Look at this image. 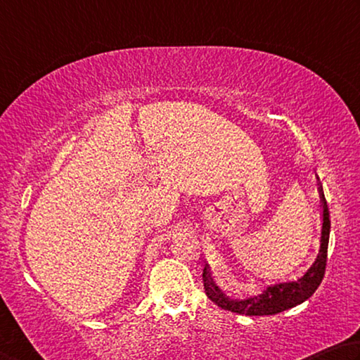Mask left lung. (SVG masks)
<instances>
[{
    "instance_id": "1",
    "label": "left lung",
    "mask_w": 360,
    "mask_h": 360,
    "mask_svg": "<svg viewBox=\"0 0 360 360\" xmlns=\"http://www.w3.org/2000/svg\"><path fill=\"white\" fill-rule=\"evenodd\" d=\"M321 193V207H323V228H321V245L319 253L316 259L310 266V269L300 276L299 280L278 283V285L267 286L261 294L251 295L247 299H231L226 295L215 283H213L212 276L207 269V264L202 272L204 280V289L207 297L212 302H215L218 307L223 310H229L232 313L247 314V316H269V314H276L289 308L300 305L302 302L310 299L313 292L316 291L321 285L326 270V261H327V245H329V234H330V215L329 207H327V200L324 198L323 186H319Z\"/></svg>"
}]
</instances>
